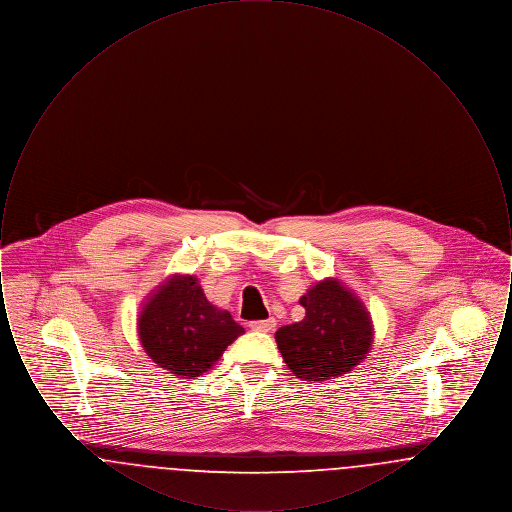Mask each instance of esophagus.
I'll return each mask as SVG.
<instances>
[{"label": "esophagus", "mask_w": 512, "mask_h": 512, "mask_svg": "<svg viewBox=\"0 0 512 512\" xmlns=\"http://www.w3.org/2000/svg\"><path fill=\"white\" fill-rule=\"evenodd\" d=\"M253 330H259V332H272L276 328V320L274 318H268V320H255L249 324Z\"/></svg>", "instance_id": "1"}]
</instances>
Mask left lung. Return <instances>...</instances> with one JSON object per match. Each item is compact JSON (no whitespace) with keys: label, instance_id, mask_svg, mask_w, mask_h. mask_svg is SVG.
<instances>
[{"label":"left lung","instance_id":"obj_1","mask_svg":"<svg viewBox=\"0 0 512 512\" xmlns=\"http://www.w3.org/2000/svg\"><path fill=\"white\" fill-rule=\"evenodd\" d=\"M299 303L305 318L274 334L284 363L297 378L326 382L363 363L374 341V324L357 293L340 278H324Z\"/></svg>","mask_w":512,"mask_h":512}]
</instances>
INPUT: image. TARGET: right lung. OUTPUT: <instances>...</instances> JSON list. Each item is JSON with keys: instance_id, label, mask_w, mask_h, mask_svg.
I'll return each instance as SVG.
<instances>
[{"instance_id": "add662e5", "label": "right lung", "mask_w": 512, "mask_h": 512, "mask_svg": "<svg viewBox=\"0 0 512 512\" xmlns=\"http://www.w3.org/2000/svg\"><path fill=\"white\" fill-rule=\"evenodd\" d=\"M147 357L180 380L207 372L245 330L213 305L195 274H171L147 293L136 318Z\"/></svg>"}]
</instances>
